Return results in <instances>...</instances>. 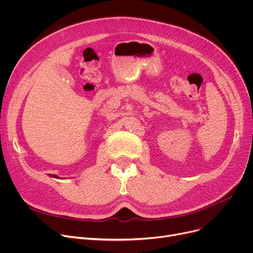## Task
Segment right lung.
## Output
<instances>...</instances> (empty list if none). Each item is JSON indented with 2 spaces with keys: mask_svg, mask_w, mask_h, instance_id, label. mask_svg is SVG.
Segmentation results:
<instances>
[{
  "mask_svg": "<svg viewBox=\"0 0 253 253\" xmlns=\"http://www.w3.org/2000/svg\"><path fill=\"white\" fill-rule=\"evenodd\" d=\"M49 176H51V177H54V178H59L57 175H55V174H49Z\"/></svg>",
  "mask_w": 253,
  "mask_h": 253,
  "instance_id": "right-lung-1",
  "label": "right lung"
}]
</instances>
